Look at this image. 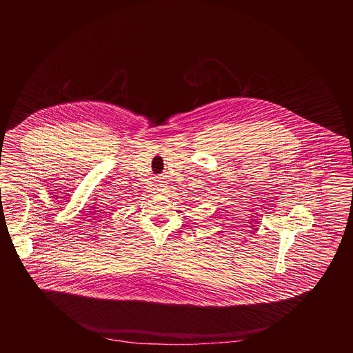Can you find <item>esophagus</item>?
<instances>
[{
    "mask_svg": "<svg viewBox=\"0 0 353 353\" xmlns=\"http://www.w3.org/2000/svg\"><path fill=\"white\" fill-rule=\"evenodd\" d=\"M157 189H158V192H167V189H168V186H167V183H165V182L161 181L158 183Z\"/></svg>",
    "mask_w": 353,
    "mask_h": 353,
    "instance_id": "obj_1",
    "label": "esophagus"
}]
</instances>
